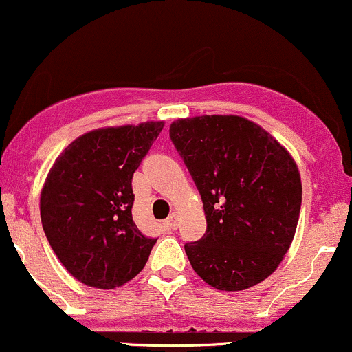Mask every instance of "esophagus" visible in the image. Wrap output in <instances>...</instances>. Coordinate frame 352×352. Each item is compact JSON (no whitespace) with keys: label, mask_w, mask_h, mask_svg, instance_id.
<instances>
[{"label":"esophagus","mask_w":352,"mask_h":352,"mask_svg":"<svg viewBox=\"0 0 352 352\" xmlns=\"http://www.w3.org/2000/svg\"><path fill=\"white\" fill-rule=\"evenodd\" d=\"M166 225L171 230H176L177 228V225H179V215H177V212H173V214L168 217Z\"/></svg>","instance_id":"obj_1"}]
</instances>
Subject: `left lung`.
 I'll list each match as a JSON object with an SVG mask.
<instances>
[{
    "instance_id": "obj_1",
    "label": "left lung",
    "mask_w": 352,
    "mask_h": 352,
    "mask_svg": "<svg viewBox=\"0 0 352 352\" xmlns=\"http://www.w3.org/2000/svg\"><path fill=\"white\" fill-rule=\"evenodd\" d=\"M169 137L201 192L207 230L186 243L190 266L219 290H245L276 271L296 235L302 181L296 160L240 116H196Z\"/></svg>"
}]
</instances>
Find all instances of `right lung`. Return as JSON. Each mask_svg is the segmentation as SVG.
Instances as JSON below:
<instances>
[{"mask_svg": "<svg viewBox=\"0 0 352 352\" xmlns=\"http://www.w3.org/2000/svg\"><path fill=\"white\" fill-rule=\"evenodd\" d=\"M163 120L102 127L73 140L52 164L41 220L52 250L89 287L116 289L145 267L156 240L132 219V176Z\"/></svg>", "mask_w": 352, "mask_h": 352, "instance_id": "right-lung-1", "label": "right lung"}]
</instances>
